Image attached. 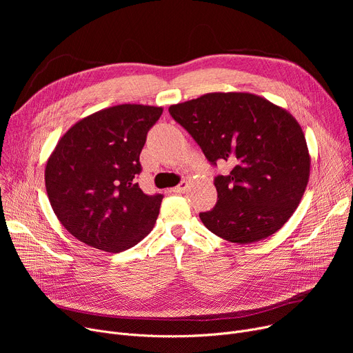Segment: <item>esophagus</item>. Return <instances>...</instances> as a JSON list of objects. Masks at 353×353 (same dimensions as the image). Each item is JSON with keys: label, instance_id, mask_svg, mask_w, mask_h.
Returning a JSON list of instances; mask_svg holds the SVG:
<instances>
[{"label": "esophagus", "instance_id": "34e87169", "mask_svg": "<svg viewBox=\"0 0 353 353\" xmlns=\"http://www.w3.org/2000/svg\"><path fill=\"white\" fill-rule=\"evenodd\" d=\"M186 189H188V183H186V181H181V183L177 184V186L172 188L170 192H173V193H181V192H184Z\"/></svg>", "mask_w": 353, "mask_h": 353}]
</instances>
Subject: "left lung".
I'll use <instances>...</instances> for the list:
<instances>
[{"label":"left lung","mask_w":353,"mask_h":353,"mask_svg":"<svg viewBox=\"0 0 353 353\" xmlns=\"http://www.w3.org/2000/svg\"><path fill=\"white\" fill-rule=\"evenodd\" d=\"M206 159L229 161L217 176L216 206L200 219L232 243H253L279 230L298 209L310 174L302 127L285 108L250 92H208L169 107Z\"/></svg>","instance_id":"left-lung-1"}]
</instances>
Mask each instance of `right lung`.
Instances as JSON below:
<instances>
[{
	"label": "right lung",
	"mask_w": 353,
	"mask_h": 353,
	"mask_svg": "<svg viewBox=\"0 0 353 353\" xmlns=\"http://www.w3.org/2000/svg\"><path fill=\"white\" fill-rule=\"evenodd\" d=\"M161 107L119 104L77 121L46 165V189L60 223L80 242L108 253L136 246L154 228L163 194L136 183L147 132Z\"/></svg>",
	"instance_id": "1"
}]
</instances>
